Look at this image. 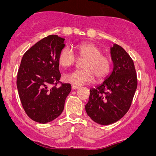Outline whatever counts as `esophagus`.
<instances>
[{
  "label": "esophagus",
  "mask_w": 156,
  "mask_h": 156,
  "mask_svg": "<svg viewBox=\"0 0 156 156\" xmlns=\"http://www.w3.org/2000/svg\"><path fill=\"white\" fill-rule=\"evenodd\" d=\"M79 88H80V87L79 86V85H75V84L72 85V89H77Z\"/></svg>",
  "instance_id": "obj_1"
}]
</instances>
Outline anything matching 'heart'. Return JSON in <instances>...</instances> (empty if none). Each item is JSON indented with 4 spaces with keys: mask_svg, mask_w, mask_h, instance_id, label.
Here are the masks:
<instances>
[{
    "mask_svg": "<svg viewBox=\"0 0 156 156\" xmlns=\"http://www.w3.org/2000/svg\"><path fill=\"white\" fill-rule=\"evenodd\" d=\"M79 58L84 59L82 67L84 69H78L64 74V82L81 85L92 82L94 76L98 80H102L110 72L112 62L105 55L101 54V50L92 42H82L76 45ZM59 63L64 67L74 65L76 57L69 47L62 49L58 57Z\"/></svg>",
    "mask_w": 156,
    "mask_h": 156,
    "instance_id": "1",
    "label": "heart"
}]
</instances>
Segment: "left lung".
Returning <instances> with one entry per match:
<instances>
[{"mask_svg":"<svg viewBox=\"0 0 156 156\" xmlns=\"http://www.w3.org/2000/svg\"><path fill=\"white\" fill-rule=\"evenodd\" d=\"M113 70L104 82L90 89L85 110L101 125L116 122L129 111L137 88V76L133 59L116 44L110 48Z\"/></svg>","mask_w":156,"mask_h":156,"instance_id":"obj_1","label":"left lung"}]
</instances>
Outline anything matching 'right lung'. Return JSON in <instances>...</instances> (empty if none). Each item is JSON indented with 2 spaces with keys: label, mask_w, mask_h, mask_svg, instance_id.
Returning a JSON list of instances; mask_svg holds the SVG:
<instances>
[{
  "label": "right lung",
  "mask_w": 156,
  "mask_h": 156,
  "mask_svg": "<svg viewBox=\"0 0 156 156\" xmlns=\"http://www.w3.org/2000/svg\"><path fill=\"white\" fill-rule=\"evenodd\" d=\"M65 39L56 35L43 38L23 56L17 76V88L25 113L40 123L50 122L64 110L71 84L59 87L61 74L59 54L65 48Z\"/></svg>",
  "instance_id": "1"
}]
</instances>
